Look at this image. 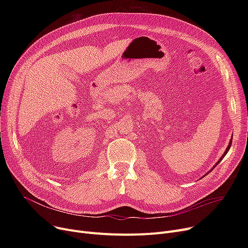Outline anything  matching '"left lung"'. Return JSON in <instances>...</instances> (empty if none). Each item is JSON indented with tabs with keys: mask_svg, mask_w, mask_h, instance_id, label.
<instances>
[{
	"mask_svg": "<svg viewBox=\"0 0 248 248\" xmlns=\"http://www.w3.org/2000/svg\"><path fill=\"white\" fill-rule=\"evenodd\" d=\"M231 144H232V140H230V142H229V145H228V147H227V149H226V151H225V152H224V154H223V155H222V157H221V158H220V160H219V161H218V162H217V164H216V165H215V166H214V167H213V168H215V167H216V166H217V165H218V163H220V161H221V160H222V159H223V158H224V157H225V155H226V154H227V152H228V151H229V149H230V147H231Z\"/></svg>",
	"mask_w": 248,
	"mask_h": 248,
	"instance_id": "left-lung-1",
	"label": "left lung"
}]
</instances>
